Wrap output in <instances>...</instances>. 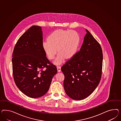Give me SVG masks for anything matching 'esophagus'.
Returning <instances> with one entry per match:
<instances>
[{
	"label": "esophagus",
	"instance_id": "obj_1",
	"mask_svg": "<svg viewBox=\"0 0 121 121\" xmlns=\"http://www.w3.org/2000/svg\"><path fill=\"white\" fill-rule=\"evenodd\" d=\"M57 70H58V72H61V67H60V66H57Z\"/></svg>",
	"mask_w": 121,
	"mask_h": 121
}]
</instances>
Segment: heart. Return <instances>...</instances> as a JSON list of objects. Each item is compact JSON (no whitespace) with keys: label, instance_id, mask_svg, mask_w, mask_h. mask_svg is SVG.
Returning <instances> with one entry per match:
<instances>
[{"label":"heart","instance_id":"1","mask_svg":"<svg viewBox=\"0 0 121 121\" xmlns=\"http://www.w3.org/2000/svg\"><path fill=\"white\" fill-rule=\"evenodd\" d=\"M80 41L78 33L74 30H59L51 33L48 40L43 41L42 47L48 58L54 59L56 65H60L65 58L70 59L75 56L78 50Z\"/></svg>","mask_w":121,"mask_h":121}]
</instances>
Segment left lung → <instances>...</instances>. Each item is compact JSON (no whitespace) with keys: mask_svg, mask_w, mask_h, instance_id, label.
<instances>
[{"mask_svg":"<svg viewBox=\"0 0 121 121\" xmlns=\"http://www.w3.org/2000/svg\"><path fill=\"white\" fill-rule=\"evenodd\" d=\"M80 51L62 66L63 86L66 94L73 99L88 97L98 86L101 77L103 53L99 43L88 31Z\"/></svg>","mask_w":121,"mask_h":121,"instance_id":"left-lung-1","label":"left lung"}]
</instances>
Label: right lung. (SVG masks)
<instances>
[{"label": "right lung", "instance_id": "add662e5", "mask_svg": "<svg viewBox=\"0 0 121 121\" xmlns=\"http://www.w3.org/2000/svg\"><path fill=\"white\" fill-rule=\"evenodd\" d=\"M42 43L41 27L33 26L20 37L13 50L14 81L20 90L31 98L45 95L57 73L56 66L46 57Z\"/></svg>", "mask_w": 121, "mask_h": 121}]
</instances>
